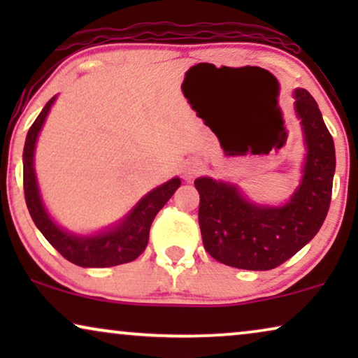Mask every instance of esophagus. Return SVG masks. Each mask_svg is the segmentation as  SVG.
<instances>
[{"instance_id": "esophagus-1", "label": "esophagus", "mask_w": 358, "mask_h": 358, "mask_svg": "<svg viewBox=\"0 0 358 358\" xmlns=\"http://www.w3.org/2000/svg\"><path fill=\"white\" fill-rule=\"evenodd\" d=\"M199 171H200V168H199L197 163H189V166H187V168H185V171H184L185 179H192L194 176L199 174Z\"/></svg>"}]
</instances>
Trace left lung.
Returning <instances> with one entry per match:
<instances>
[{
  "label": "left lung",
  "instance_id": "left-lung-1",
  "mask_svg": "<svg viewBox=\"0 0 358 358\" xmlns=\"http://www.w3.org/2000/svg\"><path fill=\"white\" fill-rule=\"evenodd\" d=\"M295 109L308 153L300 187L283 207L254 205L234 185L195 179L203 248L224 266L271 271L306 246L324 223L336 171L334 140L317 102L301 87L295 91Z\"/></svg>",
  "mask_w": 358,
  "mask_h": 358
}]
</instances>
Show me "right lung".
I'll return each instance as SVG.
<instances>
[{
    "mask_svg": "<svg viewBox=\"0 0 358 358\" xmlns=\"http://www.w3.org/2000/svg\"><path fill=\"white\" fill-rule=\"evenodd\" d=\"M55 101L52 97L43 107L36 122L27 131L26 145L22 153V180L24 197L29 208V213L45 236L48 243L62 254L66 261L80 267H114L120 264L135 261L146 249L150 238V227L153 223L156 213L164 207L166 202L173 197L176 189L180 185V179L174 178L140 200L138 205L131 210L119 227L107 233L96 236H75V234L63 231L58 228L48 213L43 208L41 195H38L36 173H34V148L45 117Z\"/></svg>",
    "mask_w": 358,
    "mask_h": 358,
    "instance_id": "obj_1",
    "label": "right lung"
}]
</instances>
